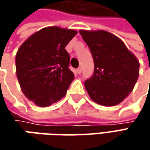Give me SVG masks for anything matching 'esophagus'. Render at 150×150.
<instances>
[{
	"mask_svg": "<svg viewBox=\"0 0 150 150\" xmlns=\"http://www.w3.org/2000/svg\"><path fill=\"white\" fill-rule=\"evenodd\" d=\"M77 72H78V74H80L82 72V68L81 67H78V69H77Z\"/></svg>",
	"mask_w": 150,
	"mask_h": 150,
	"instance_id": "1",
	"label": "esophagus"
}]
</instances>
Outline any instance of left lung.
I'll return each instance as SVG.
<instances>
[{
  "mask_svg": "<svg viewBox=\"0 0 150 150\" xmlns=\"http://www.w3.org/2000/svg\"><path fill=\"white\" fill-rule=\"evenodd\" d=\"M94 62L93 76L84 83L90 98L103 106H114L134 89L139 62L124 43L106 31H79Z\"/></svg>",
  "mask_w": 150,
  "mask_h": 150,
  "instance_id": "1",
  "label": "left lung"
}]
</instances>
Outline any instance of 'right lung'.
Returning a JSON list of instances; mask_svg holds the SVG:
<instances>
[{
	"label": "right lung",
	"instance_id": "1",
	"mask_svg": "<svg viewBox=\"0 0 150 150\" xmlns=\"http://www.w3.org/2000/svg\"><path fill=\"white\" fill-rule=\"evenodd\" d=\"M78 32L57 26L43 28L26 40L16 56V76L23 93L40 107L66 95L74 79L65 47Z\"/></svg>",
	"mask_w": 150,
	"mask_h": 150
}]
</instances>
